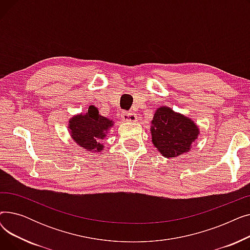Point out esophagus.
Instances as JSON below:
<instances>
[{
  "instance_id": "1",
  "label": "esophagus",
  "mask_w": 250,
  "mask_h": 250,
  "mask_svg": "<svg viewBox=\"0 0 250 250\" xmlns=\"http://www.w3.org/2000/svg\"><path fill=\"white\" fill-rule=\"evenodd\" d=\"M123 120L126 123H135L138 120V116L136 113H134L132 111L123 112Z\"/></svg>"
}]
</instances>
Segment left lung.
<instances>
[{
  "instance_id": "obj_1",
  "label": "left lung",
  "mask_w": 250,
  "mask_h": 250,
  "mask_svg": "<svg viewBox=\"0 0 250 250\" xmlns=\"http://www.w3.org/2000/svg\"><path fill=\"white\" fill-rule=\"evenodd\" d=\"M151 124L153 145L166 158L190 151L200 135V128L192 120L167 106L157 108Z\"/></svg>"
}]
</instances>
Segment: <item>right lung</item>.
<instances>
[{"instance_id":"obj_1","label":"right lung","mask_w":250,"mask_h":250,"mask_svg":"<svg viewBox=\"0 0 250 250\" xmlns=\"http://www.w3.org/2000/svg\"><path fill=\"white\" fill-rule=\"evenodd\" d=\"M112 120L99 114L98 108L90 105L86 113L72 116L69 121V132L77 145L89 152L98 153L104 150L102 140L113 126Z\"/></svg>"}]
</instances>
